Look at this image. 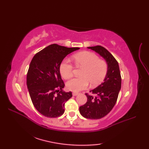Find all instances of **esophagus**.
Listing matches in <instances>:
<instances>
[{"mask_svg": "<svg viewBox=\"0 0 149 149\" xmlns=\"http://www.w3.org/2000/svg\"><path fill=\"white\" fill-rule=\"evenodd\" d=\"M78 94H79V93H77V92H73L72 93L73 96H76V95H77Z\"/></svg>", "mask_w": 149, "mask_h": 149, "instance_id": "34e87169", "label": "esophagus"}]
</instances>
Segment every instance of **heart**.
<instances>
[{
	"mask_svg": "<svg viewBox=\"0 0 149 149\" xmlns=\"http://www.w3.org/2000/svg\"><path fill=\"white\" fill-rule=\"evenodd\" d=\"M74 61L77 68L82 69L81 77L74 78L66 83L69 90L79 91L86 89L89 83L91 86L100 84L105 79L107 72V64L106 61L100 59L96 54L91 52H82L74 56ZM74 66L69 59H65L59 66L61 76L68 79L74 75Z\"/></svg>",
	"mask_w": 149,
	"mask_h": 149,
	"instance_id": "b5f03b06",
	"label": "heart"
}]
</instances>
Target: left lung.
<instances>
[{"mask_svg": "<svg viewBox=\"0 0 149 149\" xmlns=\"http://www.w3.org/2000/svg\"><path fill=\"white\" fill-rule=\"evenodd\" d=\"M88 48L102 56L108 66L103 83L90 91L91 95L86 93L87 102L79 107L81 115L84 118L96 120L106 116L115 105L121 88L122 78L118 63L108 50L100 45Z\"/></svg>", "mask_w": 149, "mask_h": 149, "instance_id": "8db88e82", "label": "left lung"}]
</instances>
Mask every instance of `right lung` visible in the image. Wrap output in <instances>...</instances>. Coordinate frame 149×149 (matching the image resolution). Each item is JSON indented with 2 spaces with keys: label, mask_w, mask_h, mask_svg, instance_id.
Wrapping results in <instances>:
<instances>
[{
  "label": "right lung",
  "mask_w": 149,
  "mask_h": 149,
  "mask_svg": "<svg viewBox=\"0 0 149 149\" xmlns=\"http://www.w3.org/2000/svg\"><path fill=\"white\" fill-rule=\"evenodd\" d=\"M79 49L52 44L37 52L31 60L27 86L34 106L42 115L56 118L64 113L65 104L72 93L62 91L65 83L59 66L66 56Z\"/></svg>",
  "instance_id": "add662e5"
}]
</instances>
